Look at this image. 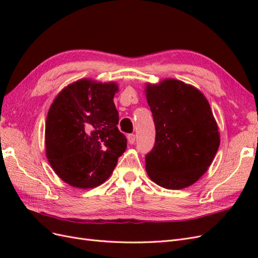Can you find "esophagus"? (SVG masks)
<instances>
[{
  "instance_id": "1",
  "label": "esophagus",
  "mask_w": 258,
  "mask_h": 258,
  "mask_svg": "<svg viewBox=\"0 0 258 258\" xmlns=\"http://www.w3.org/2000/svg\"><path fill=\"white\" fill-rule=\"evenodd\" d=\"M127 140H128V142L130 143V144H134L135 143V141H136V136L135 135H128L127 136Z\"/></svg>"
}]
</instances>
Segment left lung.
I'll use <instances>...</instances> for the list:
<instances>
[{
	"instance_id": "left-lung-1",
	"label": "left lung",
	"mask_w": 258,
	"mask_h": 258,
	"mask_svg": "<svg viewBox=\"0 0 258 258\" xmlns=\"http://www.w3.org/2000/svg\"><path fill=\"white\" fill-rule=\"evenodd\" d=\"M156 138L146 172L168 189H182L205 174L220 146V132L206 97L181 81L146 86Z\"/></svg>"
}]
</instances>
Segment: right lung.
I'll use <instances>...</instances> for the list:
<instances>
[{
  "instance_id": "obj_1",
  "label": "right lung",
  "mask_w": 258,
  "mask_h": 258,
  "mask_svg": "<svg viewBox=\"0 0 258 258\" xmlns=\"http://www.w3.org/2000/svg\"><path fill=\"white\" fill-rule=\"evenodd\" d=\"M115 83L80 80L53 100L45 124L46 156L66 183L91 188L105 182L126 151L117 128Z\"/></svg>"
}]
</instances>
